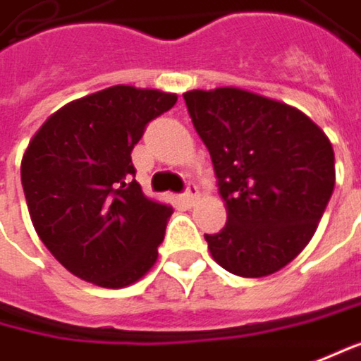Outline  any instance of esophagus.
Listing matches in <instances>:
<instances>
[{
    "label": "esophagus",
    "mask_w": 361,
    "mask_h": 361,
    "mask_svg": "<svg viewBox=\"0 0 361 361\" xmlns=\"http://www.w3.org/2000/svg\"><path fill=\"white\" fill-rule=\"evenodd\" d=\"M197 195H199V187H197L195 183H189V185H187V191L183 193V201H185L187 205H191L195 199H197Z\"/></svg>",
    "instance_id": "obj_1"
}]
</instances>
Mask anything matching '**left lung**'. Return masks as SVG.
Here are the masks:
<instances>
[{
    "instance_id": "left-lung-1",
    "label": "left lung",
    "mask_w": 361,
    "mask_h": 361,
    "mask_svg": "<svg viewBox=\"0 0 361 361\" xmlns=\"http://www.w3.org/2000/svg\"><path fill=\"white\" fill-rule=\"evenodd\" d=\"M183 96L228 214L218 234H205L214 261L240 277L286 267L314 236L333 195L329 137L302 111L240 88Z\"/></svg>"
}]
</instances>
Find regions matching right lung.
Wrapping results in <instances>:
<instances>
[{
	"label": "right lung",
	"mask_w": 361,
	"mask_h": 361,
	"mask_svg": "<svg viewBox=\"0 0 361 361\" xmlns=\"http://www.w3.org/2000/svg\"><path fill=\"white\" fill-rule=\"evenodd\" d=\"M176 94L113 86L51 115L22 158V187L42 245L100 288L142 279L158 259L172 207L133 178L131 149Z\"/></svg>",
	"instance_id": "add662e5"
}]
</instances>
